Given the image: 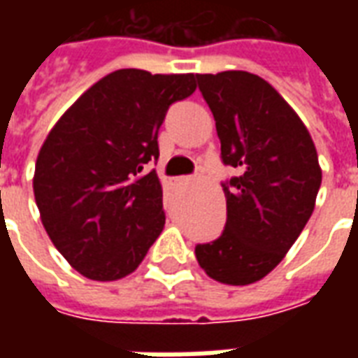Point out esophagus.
<instances>
[{
  "label": "esophagus",
  "instance_id": "esophagus-1",
  "mask_svg": "<svg viewBox=\"0 0 358 358\" xmlns=\"http://www.w3.org/2000/svg\"><path fill=\"white\" fill-rule=\"evenodd\" d=\"M187 180H189V178H187V176H180V178H176V180H174V182H176V184H186Z\"/></svg>",
  "mask_w": 358,
  "mask_h": 358
}]
</instances>
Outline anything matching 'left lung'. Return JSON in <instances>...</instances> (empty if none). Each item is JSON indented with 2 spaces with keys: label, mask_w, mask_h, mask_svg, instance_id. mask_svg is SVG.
I'll list each match as a JSON object with an SVG mask.
<instances>
[{
  "label": "left lung",
  "mask_w": 358,
  "mask_h": 358,
  "mask_svg": "<svg viewBox=\"0 0 358 358\" xmlns=\"http://www.w3.org/2000/svg\"><path fill=\"white\" fill-rule=\"evenodd\" d=\"M217 122L220 155L238 169L226 186V228L195 248L207 276L248 285L282 263L315 210L322 182L315 141L268 82L245 73L197 74Z\"/></svg>",
  "instance_id": "1"
}]
</instances>
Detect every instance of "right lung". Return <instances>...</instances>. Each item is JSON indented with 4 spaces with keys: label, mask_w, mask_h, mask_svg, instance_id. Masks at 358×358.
I'll return each mask as SVG.
<instances>
[{
    "label": "right lung",
    "mask_w": 358,
    "mask_h": 358,
    "mask_svg": "<svg viewBox=\"0 0 358 358\" xmlns=\"http://www.w3.org/2000/svg\"><path fill=\"white\" fill-rule=\"evenodd\" d=\"M195 78L115 71L86 90L42 143L32 178L42 224L88 280L132 274L163 232V186L143 169L159 157L166 110L194 94Z\"/></svg>",
    "instance_id": "right-lung-1"
}]
</instances>
